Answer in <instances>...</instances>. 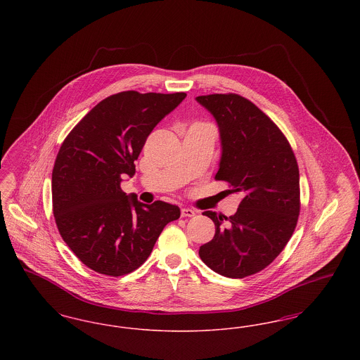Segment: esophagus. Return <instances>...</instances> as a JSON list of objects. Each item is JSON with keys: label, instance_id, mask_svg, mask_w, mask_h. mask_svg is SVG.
<instances>
[{"label": "esophagus", "instance_id": "1", "mask_svg": "<svg viewBox=\"0 0 360 360\" xmlns=\"http://www.w3.org/2000/svg\"><path fill=\"white\" fill-rule=\"evenodd\" d=\"M181 214H182V217H193V216H195V212H194L193 209L184 207V209L181 210Z\"/></svg>", "mask_w": 360, "mask_h": 360}]
</instances>
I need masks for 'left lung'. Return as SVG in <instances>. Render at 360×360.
Here are the masks:
<instances>
[{"label":"left lung","instance_id":"obj_1","mask_svg":"<svg viewBox=\"0 0 360 360\" xmlns=\"http://www.w3.org/2000/svg\"><path fill=\"white\" fill-rule=\"evenodd\" d=\"M195 100L213 115L220 129L216 179L228 182V191L243 197L233 216L202 213L213 220L216 233L198 254L217 274H257L282 252L298 221L297 159L274 121L250 100L233 93Z\"/></svg>","mask_w":360,"mask_h":360}]
</instances>
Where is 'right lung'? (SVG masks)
Segmentation results:
<instances>
[{"instance_id": "right-lung-1", "label": "right lung", "mask_w": 360, "mask_h": 360, "mask_svg": "<svg viewBox=\"0 0 360 360\" xmlns=\"http://www.w3.org/2000/svg\"><path fill=\"white\" fill-rule=\"evenodd\" d=\"M185 97L134 90L109 96L62 143L52 170L53 217L62 239L93 271H135L163 228L179 219L178 206L139 202L120 184L135 174V160L156 124Z\"/></svg>"}]
</instances>
